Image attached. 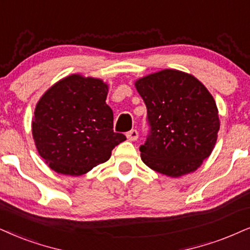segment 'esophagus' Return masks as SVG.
Wrapping results in <instances>:
<instances>
[{"instance_id": "esophagus-1", "label": "esophagus", "mask_w": 250, "mask_h": 250, "mask_svg": "<svg viewBox=\"0 0 250 250\" xmlns=\"http://www.w3.org/2000/svg\"><path fill=\"white\" fill-rule=\"evenodd\" d=\"M127 138L129 141H136L138 138V131L136 129H131L130 131L127 132Z\"/></svg>"}]
</instances>
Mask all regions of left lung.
I'll list each match as a JSON object with an SVG mask.
<instances>
[{
    "label": "left lung",
    "instance_id": "left-lung-1",
    "mask_svg": "<svg viewBox=\"0 0 250 250\" xmlns=\"http://www.w3.org/2000/svg\"><path fill=\"white\" fill-rule=\"evenodd\" d=\"M146 106L148 134L140 146L145 165L178 178L212 152L219 130L214 99L192 76L166 69L136 82Z\"/></svg>",
    "mask_w": 250,
    "mask_h": 250
}]
</instances>
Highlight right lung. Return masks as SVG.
<instances>
[{"label": "right lung", "instance_id": "right-lung-1", "mask_svg": "<svg viewBox=\"0 0 250 250\" xmlns=\"http://www.w3.org/2000/svg\"><path fill=\"white\" fill-rule=\"evenodd\" d=\"M103 81L71 75L37 104L32 122L38 152L55 172L82 175L107 162L125 136L113 130Z\"/></svg>", "mask_w": 250, "mask_h": 250}]
</instances>
